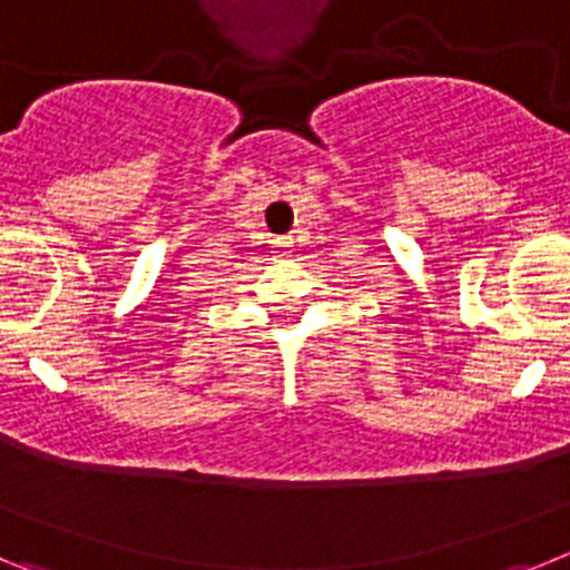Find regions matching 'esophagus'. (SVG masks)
<instances>
[{"label": "esophagus", "instance_id": "obj_1", "mask_svg": "<svg viewBox=\"0 0 570 570\" xmlns=\"http://www.w3.org/2000/svg\"><path fill=\"white\" fill-rule=\"evenodd\" d=\"M291 248H294V242H291V236H279V239H274V254L276 256H288Z\"/></svg>", "mask_w": 570, "mask_h": 570}]
</instances>
